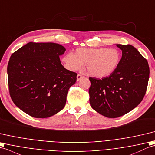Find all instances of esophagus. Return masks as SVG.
I'll list each match as a JSON object with an SVG mask.
<instances>
[{"instance_id": "esophagus-1", "label": "esophagus", "mask_w": 155, "mask_h": 155, "mask_svg": "<svg viewBox=\"0 0 155 155\" xmlns=\"http://www.w3.org/2000/svg\"><path fill=\"white\" fill-rule=\"evenodd\" d=\"M84 76L82 75H81V74H78V75H77V81H79L80 80H81V78H83Z\"/></svg>"}]
</instances>
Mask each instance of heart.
<instances>
[{"instance_id": "heart-1", "label": "heart", "mask_w": 155, "mask_h": 155, "mask_svg": "<svg viewBox=\"0 0 155 155\" xmlns=\"http://www.w3.org/2000/svg\"><path fill=\"white\" fill-rule=\"evenodd\" d=\"M121 60V53L114 48H81L74 54L67 53L61 61L65 68L70 71L80 70L85 65L91 76L103 78L109 76L118 67Z\"/></svg>"}]
</instances>
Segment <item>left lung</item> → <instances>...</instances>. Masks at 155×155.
<instances>
[{
  "label": "left lung",
  "mask_w": 155,
  "mask_h": 155,
  "mask_svg": "<svg viewBox=\"0 0 155 155\" xmlns=\"http://www.w3.org/2000/svg\"><path fill=\"white\" fill-rule=\"evenodd\" d=\"M122 57L116 70L108 77L89 78L91 107L109 118H117L138 105L146 94L149 78L147 60L135 47L117 44Z\"/></svg>",
  "instance_id": "8db88e82"
}]
</instances>
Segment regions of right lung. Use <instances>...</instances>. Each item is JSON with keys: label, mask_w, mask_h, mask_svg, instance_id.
Segmentation results:
<instances>
[{"label": "right lung", "mask_w": 155, "mask_h": 155, "mask_svg": "<svg viewBox=\"0 0 155 155\" xmlns=\"http://www.w3.org/2000/svg\"><path fill=\"white\" fill-rule=\"evenodd\" d=\"M65 51L56 43L29 42L11 55L7 67L10 95L26 114L47 118L64 107L78 75L61 65L60 56Z\"/></svg>", "instance_id": "add662e5"}]
</instances>
